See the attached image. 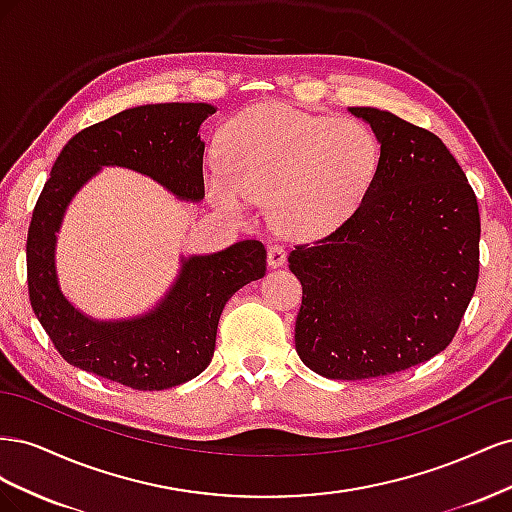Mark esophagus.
<instances>
[{"instance_id": "obj_1", "label": "esophagus", "mask_w": 512, "mask_h": 512, "mask_svg": "<svg viewBox=\"0 0 512 512\" xmlns=\"http://www.w3.org/2000/svg\"><path fill=\"white\" fill-rule=\"evenodd\" d=\"M267 260H269V267H271V269L282 267L284 262H286V250H284L282 245H269Z\"/></svg>"}]
</instances>
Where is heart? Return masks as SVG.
Listing matches in <instances>:
<instances>
[{"label":"heart","mask_w":512,"mask_h":512,"mask_svg":"<svg viewBox=\"0 0 512 512\" xmlns=\"http://www.w3.org/2000/svg\"><path fill=\"white\" fill-rule=\"evenodd\" d=\"M224 170H211L207 194L232 218L269 200L273 226L314 239L342 226L363 203L380 168V145L365 123L286 104H256L232 117L220 138Z\"/></svg>","instance_id":"obj_1"}]
</instances>
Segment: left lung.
I'll use <instances>...</instances> for the list:
<instances>
[{
  "label": "left lung",
  "mask_w": 512,
  "mask_h": 512,
  "mask_svg": "<svg viewBox=\"0 0 512 512\" xmlns=\"http://www.w3.org/2000/svg\"><path fill=\"white\" fill-rule=\"evenodd\" d=\"M380 143L363 203L331 235L294 245L303 286L301 361L331 380L389 376L442 352L478 282L480 215L440 138L371 106H352Z\"/></svg>",
  "instance_id": "obj_1"
}]
</instances>
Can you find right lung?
I'll use <instances>...</instances> for the list:
<instances>
[{
    "label": "right lung",
    "mask_w": 512,
    "mask_h": 512,
    "mask_svg": "<svg viewBox=\"0 0 512 512\" xmlns=\"http://www.w3.org/2000/svg\"><path fill=\"white\" fill-rule=\"evenodd\" d=\"M215 108L170 102L128 108L94 123L61 149L27 230V288L34 314L64 359L136 391H162L196 378L213 359L226 301L267 271L256 239L181 260L173 288L149 314L102 322L81 314L59 290L55 232L81 185L102 166H123L162 183L183 200H203L200 123Z\"/></svg>",
    "instance_id": "obj_1"
}]
</instances>
